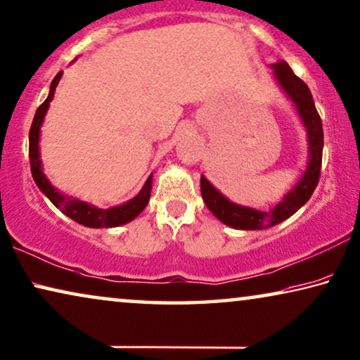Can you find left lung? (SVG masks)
Listing matches in <instances>:
<instances>
[{
	"instance_id": "obj_1",
	"label": "left lung",
	"mask_w": 360,
	"mask_h": 360,
	"mask_svg": "<svg viewBox=\"0 0 360 360\" xmlns=\"http://www.w3.org/2000/svg\"><path fill=\"white\" fill-rule=\"evenodd\" d=\"M271 68H273L276 82L283 89L285 97L294 103L297 115L304 124L307 144H309V160H307V167L300 174L299 180L271 211H259L255 207L232 202L205 175H201V195L207 210L222 224L238 229V231H262V229L273 227L276 224L285 221L310 200L320 179L323 127L319 112L315 108V102L311 98V92L305 82L294 75V71L284 60L276 61Z\"/></svg>"
}]
</instances>
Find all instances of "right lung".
<instances>
[{
    "label": "right lung",
    "mask_w": 360,
    "mask_h": 360,
    "mask_svg": "<svg viewBox=\"0 0 360 360\" xmlns=\"http://www.w3.org/2000/svg\"><path fill=\"white\" fill-rule=\"evenodd\" d=\"M63 76V71H60L58 75L55 76V79L51 81L50 84V92L49 97L45 98V102L37 108L35 112L32 127H30L29 131V158H30V170H32V176L35 184L40 188V191L49 198V200L53 202V205L58 207V210L71 217L72 221L86 227L92 229H102V227H118L123 226V224L131 222L133 219H136L144 207L148 206L149 198H150V190H153V174L148 176V180L144 181L143 188L131 200L122 202L118 206H112L108 210H102V207H97L91 205V202L82 201L79 198L68 196L65 193H61L58 188H55L51 185V181L46 179L44 174V165H41L40 159V128L44 124V120L46 112H49L50 102L53 101L55 97V89L58 86V82Z\"/></svg>",
    "instance_id": "add662e5"
}]
</instances>
